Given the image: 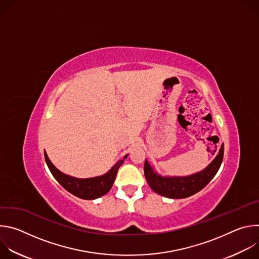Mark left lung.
I'll use <instances>...</instances> for the list:
<instances>
[{"label":"left lung","mask_w":259,"mask_h":259,"mask_svg":"<svg viewBox=\"0 0 259 259\" xmlns=\"http://www.w3.org/2000/svg\"><path fill=\"white\" fill-rule=\"evenodd\" d=\"M224 144L215 159L201 172L183 177L162 176L154 171L153 167L145 160L144 176L151 189L164 197L171 199L188 198L204 189L217 173L224 159Z\"/></svg>","instance_id":"obj_1"}]
</instances>
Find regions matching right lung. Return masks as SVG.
<instances>
[{
	"label": "right lung",
	"instance_id": "1",
	"mask_svg": "<svg viewBox=\"0 0 259 259\" xmlns=\"http://www.w3.org/2000/svg\"><path fill=\"white\" fill-rule=\"evenodd\" d=\"M45 160L47 163V166L54 176V178L61 184V186L70 194L76 196L78 198L84 199V200H94L97 199L106 193L109 192L112 189L114 181L116 179L118 170L120 166L124 163V160L127 158L128 155L124 157L123 160H120L112 169H110L107 173H105L102 176L93 177V178H86V179H80L76 177H71L69 175H66L59 171L49 160L46 152H44Z\"/></svg>",
	"mask_w": 259,
	"mask_h": 259
}]
</instances>
